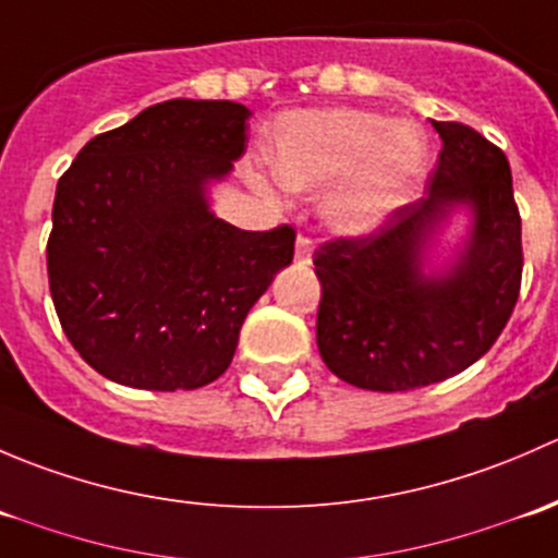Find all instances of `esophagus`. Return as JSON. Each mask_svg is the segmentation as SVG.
Here are the masks:
<instances>
[{
  "mask_svg": "<svg viewBox=\"0 0 558 558\" xmlns=\"http://www.w3.org/2000/svg\"><path fill=\"white\" fill-rule=\"evenodd\" d=\"M313 256V240L307 234H296V262L307 264Z\"/></svg>",
  "mask_w": 558,
  "mask_h": 558,
  "instance_id": "34e87169",
  "label": "esophagus"
}]
</instances>
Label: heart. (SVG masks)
Wrapping results in <instances>:
<instances>
[{
    "instance_id": "heart-1",
    "label": "heart",
    "mask_w": 558,
    "mask_h": 558,
    "mask_svg": "<svg viewBox=\"0 0 558 558\" xmlns=\"http://www.w3.org/2000/svg\"><path fill=\"white\" fill-rule=\"evenodd\" d=\"M429 159L426 134L415 123L353 107L291 112L275 129L269 167L280 185L311 191L331 183L324 221L335 232L369 234L408 202Z\"/></svg>"
}]
</instances>
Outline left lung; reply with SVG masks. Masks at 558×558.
I'll use <instances>...</instances> for the list:
<instances>
[{
	"instance_id": "8db88e82",
	"label": "left lung",
	"mask_w": 558,
	"mask_h": 558,
	"mask_svg": "<svg viewBox=\"0 0 558 558\" xmlns=\"http://www.w3.org/2000/svg\"><path fill=\"white\" fill-rule=\"evenodd\" d=\"M442 140L418 202L364 238L315 251V337L326 367L369 391H410L453 378L497 342L521 291V216L508 156L472 126L432 121ZM456 206L473 213L460 258L423 272L425 251Z\"/></svg>"
}]
</instances>
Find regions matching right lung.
<instances>
[{
	"mask_svg": "<svg viewBox=\"0 0 558 558\" xmlns=\"http://www.w3.org/2000/svg\"><path fill=\"white\" fill-rule=\"evenodd\" d=\"M247 118L227 99H170L88 140L59 178L50 296L107 380L191 391L221 378L247 311L294 258L291 227L245 232L207 205V183L245 154Z\"/></svg>",
	"mask_w": 558,
	"mask_h": 558,
	"instance_id": "right-lung-1",
	"label": "right lung"
}]
</instances>
